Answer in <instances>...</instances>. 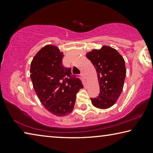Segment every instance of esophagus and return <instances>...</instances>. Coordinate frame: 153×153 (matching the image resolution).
<instances>
[{
	"instance_id": "34e87169",
	"label": "esophagus",
	"mask_w": 153,
	"mask_h": 153,
	"mask_svg": "<svg viewBox=\"0 0 153 153\" xmlns=\"http://www.w3.org/2000/svg\"><path fill=\"white\" fill-rule=\"evenodd\" d=\"M81 76L82 77L83 79H86V76H85L84 73H82V74H81Z\"/></svg>"
}]
</instances>
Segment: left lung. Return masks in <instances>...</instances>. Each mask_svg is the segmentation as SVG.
Segmentation results:
<instances>
[{"label":"left lung","instance_id":"8db88e82","mask_svg":"<svg viewBox=\"0 0 153 153\" xmlns=\"http://www.w3.org/2000/svg\"><path fill=\"white\" fill-rule=\"evenodd\" d=\"M86 57L96 69L100 87L98 97L90 98L92 105L100 109L112 107L122 92L126 76L123 56L115 48L102 46L88 52Z\"/></svg>","mask_w":153,"mask_h":153}]
</instances>
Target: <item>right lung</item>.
<instances>
[{
  "mask_svg": "<svg viewBox=\"0 0 153 153\" xmlns=\"http://www.w3.org/2000/svg\"><path fill=\"white\" fill-rule=\"evenodd\" d=\"M63 57L57 46L46 45L36 53L30 66V77L40 101L58 117L72 112L76 94L84 88L81 80L71 75V68L63 66Z\"/></svg>",
  "mask_w": 153,
  "mask_h": 153,
  "instance_id": "obj_1",
  "label": "right lung"
}]
</instances>
